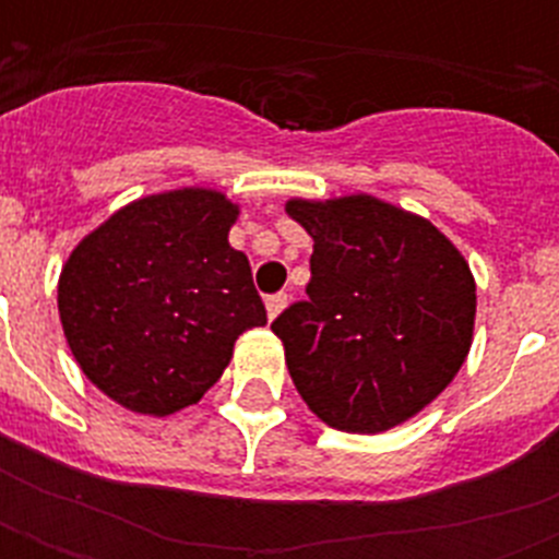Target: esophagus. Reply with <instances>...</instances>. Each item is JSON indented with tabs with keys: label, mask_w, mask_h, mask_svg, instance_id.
<instances>
[{
	"label": "esophagus",
	"mask_w": 559,
	"mask_h": 559,
	"mask_svg": "<svg viewBox=\"0 0 559 559\" xmlns=\"http://www.w3.org/2000/svg\"><path fill=\"white\" fill-rule=\"evenodd\" d=\"M287 293H275V296H266V316H270V319H275V316L281 313V310H284V307H287Z\"/></svg>",
	"instance_id": "obj_1"
}]
</instances>
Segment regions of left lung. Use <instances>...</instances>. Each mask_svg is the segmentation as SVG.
<instances>
[{"label":"left lung","instance_id":"left-lung-1","mask_svg":"<svg viewBox=\"0 0 559 559\" xmlns=\"http://www.w3.org/2000/svg\"><path fill=\"white\" fill-rule=\"evenodd\" d=\"M313 237L307 298L272 322L289 377L324 424L385 432L464 366L476 319L467 261L426 219L373 197L289 200Z\"/></svg>","mask_w":559,"mask_h":559}]
</instances>
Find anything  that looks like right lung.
<instances>
[{"mask_svg":"<svg viewBox=\"0 0 559 559\" xmlns=\"http://www.w3.org/2000/svg\"><path fill=\"white\" fill-rule=\"evenodd\" d=\"M237 209L182 188L127 205L60 272L57 307L78 366L142 415L191 406L219 380L237 336L266 324L243 252L228 246Z\"/></svg>","mask_w":559,"mask_h":559,"instance_id":"right-lung-1","label":"right lung"}]
</instances>
